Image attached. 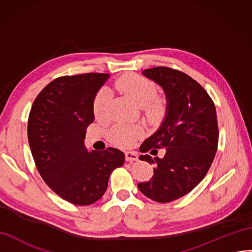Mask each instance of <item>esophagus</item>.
Wrapping results in <instances>:
<instances>
[{
  "instance_id": "34e87169",
  "label": "esophagus",
  "mask_w": 252,
  "mask_h": 252,
  "mask_svg": "<svg viewBox=\"0 0 252 252\" xmlns=\"http://www.w3.org/2000/svg\"><path fill=\"white\" fill-rule=\"evenodd\" d=\"M125 158H126V161H129V162L137 161L138 160V155H137V153H134V152H126L125 153Z\"/></svg>"
}]
</instances>
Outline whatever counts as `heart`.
<instances>
[{"label": "heart", "instance_id": "b5f03b06", "mask_svg": "<svg viewBox=\"0 0 252 252\" xmlns=\"http://www.w3.org/2000/svg\"><path fill=\"white\" fill-rule=\"evenodd\" d=\"M113 88L130 97L135 104L143 108L148 118H156L160 115L165 108V100L157 96V86L144 76L139 74H127L115 81ZM111 94L107 89H101L93 99V113L96 120L105 122L110 118ZM144 130L138 125L118 124L113 126L108 137L113 144L120 147H131L140 140Z\"/></svg>", "mask_w": 252, "mask_h": 252}]
</instances>
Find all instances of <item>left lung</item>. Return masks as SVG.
Instances as JSON below:
<instances>
[{"instance_id":"8db88e82","label":"left lung","mask_w":252,"mask_h":252,"mask_svg":"<svg viewBox=\"0 0 252 252\" xmlns=\"http://www.w3.org/2000/svg\"><path fill=\"white\" fill-rule=\"evenodd\" d=\"M143 74L164 90L167 112L158 131L140 147V160L155 164L154 176L138 185L140 191L157 202H171L187 195L205 178L219 144L215 105L208 92L188 74L168 66L146 69Z\"/></svg>"}]
</instances>
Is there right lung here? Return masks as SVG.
I'll list each match as a JSON object with an SVG mask.
<instances>
[{
    "instance_id": "1",
    "label": "right lung",
    "mask_w": 252,
    "mask_h": 252,
    "mask_svg": "<svg viewBox=\"0 0 252 252\" xmlns=\"http://www.w3.org/2000/svg\"><path fill=\"white\" fill-rule=\"evenodd\" d=\"M108 78L104 73L61 76L33 100L27 125L32 155L40 176L61 198L77 206L97 201L113 169L124 164L118 148L88 152L85 135L93 123V99Z\"/></svg>"
}]
</instances>
